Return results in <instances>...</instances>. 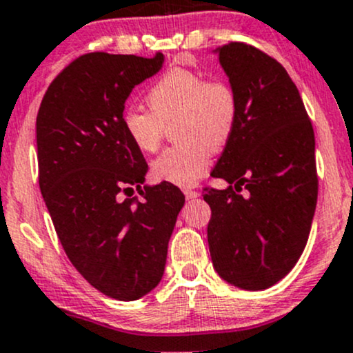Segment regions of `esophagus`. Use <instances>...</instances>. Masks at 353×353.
<instances>
[{
	"label": "esophagus",
	"mask_w": 353,
	"mask_h": 353,
	"mask_svg": "<svg viewBox=\"0 0 353 353\" xmlns=\"http://www.w3.org/2000/svg\"><path fill=\"white\" fill-rule=\"evenodd\" d=\"M184 196H186V199H196L199 196L198 191H193V190H186L184 191Z\"/></svg>",
	"instance_id": "1"
}]
</instances>
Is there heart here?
Returning <instances> with one entry per match:
<instances>
[{"label": "heart", "mask_w": 353, "mask_h": 353, "mask_svg": "<svg viewBox=\"0 0 353 353\" xmlns=\"http://www.w3.org/2000/svg\"><path fill=\"white\" fill-rule=\"evenodd\" d=\"M148 110L126 109L121 128L137 150L152 154L159 148L163 128L172 122L174 147L152 163L159 183L188 188L206 174L213 152H220L232 137L237 121V97L222 80L208 81L190 70H170L148 90Z\"/></svg>", "instance_id": "heart-1"}]
</instances>
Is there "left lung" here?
I'll list each match as a JSON object with an SVG mask.
<instances>
[{"label": "left lung", "mask_w": 353, "mask_h": 353, "mask_svg": "<svg viewBox=\"0 0 353 353\" xmlns=\"http://www.w3.org/2000/svg\"><path fill=\"white\" fill-rule=\"evenodd\" d=\"M237 97V121L205 190L210 256L220 279L265 290L295 266L318 201L314 131L285 68L241 42L213 51Z\"/></svg>", "instance_id": "obj_1"}]
</instances>
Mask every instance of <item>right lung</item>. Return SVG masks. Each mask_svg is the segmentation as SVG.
I'll return each instance as SVG.
<instances>
[{
  "mask_svg": "<svg viewBox=\"0 0 353 353\" xmlns=\"http://www.w3.org/2000/svg\"><path fill=\"white\" fill-rule=\"evenodd\" d=\"M165 56L90 52L54 78L35 123L39 186L63 249L80 275L117 301L159 285L184 206L172 184H143L148 165L121 128L131 90ZM137 185L141 200L123 199Z\"/></svg>",
  "mask_w": 353,
  "mask_h": 353,
  "instance_id": "right-lung-1",
  "label": "right lung"
}]
</instances>
